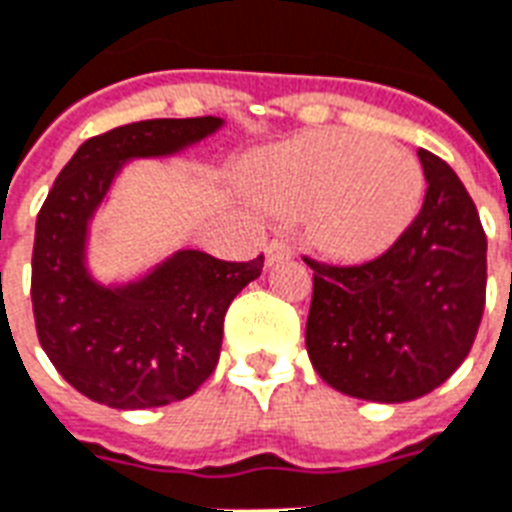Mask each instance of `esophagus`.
<instances>
[{"label": "esophagus", "mask_w": 512, "mask_h": 512, "mask_svg": "<svg viewBox=\"0 0 512 512\" xmlns=\"http://www.w3.org/2000/svg\"><path fill=\"white\" fill-rule=\"evenodd\" d=\"M293 256V248L288 243H283V240H272V243L267 245V264L272 267V264H277V261L283 259H291Z\"/></svg>", "instance_id": "obj_1"}]
</instances>
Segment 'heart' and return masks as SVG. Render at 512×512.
Segmentation results:
<instances>
[{
	"mask_svg": "<svg viewBox=\"0 0 512 512\" xmlns=\"http://www.w3.org/2000/svg\"><path fill=\"white\" fill-rule=\"evenodd\" d=\"M245 186L272 211L301 213L307 240L342 264L390 251L425 202L414 154L347 130H312L269 146L248 162Z\"/></svg>",
	"mask_w": 512,
	"mask_h": 512,
	"instance_id": "heart-1",
	"label": "heart"
}]
</instances>
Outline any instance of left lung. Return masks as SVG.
Instances as JSON below:
<instances>
[{
  "mask_svg": "<svg viewBox=\"0 0 512 512\" xmlns=\"http://www.w3.org/2000/svg\"><path fill=\"white\" fill-rule=\"evenodd\" d=\"M422 211L390 251L355 267H312L307 352L352 398L403 403L449 379L473 347L486 304V235L465 184L419 149Z\"/></svg>",
  "mask_w": 512,
  "mask_h": 512,
  "instance_id": "left-lung-1",
  "label": "left lung"
}]
</instances>
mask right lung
Returning a JSON list of instances; mask_svg holds the SVG:
<instances>
[{
  "mask_svg": "<svg viewBox=\"0 0 512 512\" xmlns=\"http://www.w3.org/2000/svg\"><path fill=\"white\" fill-rule=\"evenodd\" d=\"M221 125L219 117L144 120L87 138L39 211L31 256L39 344L95 403L154 408L189 398L219 363L229 304L261 275L264 256L221 261L202 251L173 253L136 283L114 288L87 272V221L122 165L181 152Z\"/></svg>",
  "mask_w": 512,
  "mask_h": 512,
  "instance_id": "right-lung-1",
  "label": "right lung"
}]
</instances>
